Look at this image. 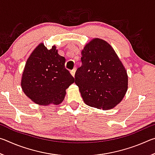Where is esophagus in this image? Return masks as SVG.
Segmentation results:
<instances>
[{"mask_svg":"<svg viewBox=\"0 0 155 155\" xmlns=\"http://www.w3.org/2000/svg\"><path fill=\"white\" fill-rule=\"evenodd\" d=\"M75 72H76V68H74V69L72 70L71 71H70V73H71V74L73 76V77H74Z\"/></svg>","mask_w":155,"mask_h":155,"instance_id":"1","label":"esophagus"}]
</instances>
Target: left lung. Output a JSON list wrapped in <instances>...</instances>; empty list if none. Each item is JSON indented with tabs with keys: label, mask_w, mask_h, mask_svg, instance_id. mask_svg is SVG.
<instances>
[{
	"label": "left lung",
	"mask_w": 155,
	"mask_h": 155,
	"mask_svg": "<svg viewBox=\"0 0 155 155\" xmlns=\"http://www.w3.org/2000/svg\"><path fill=\"white\" fill-rule=\"evenodd\" d=\"M81 55L75 83L84 103L99 109L114 108L128 89L127 70L116 52L106 41L94 38L86 44Z\"/></svg>",
	"instance_id": "1"
}]
</instances>
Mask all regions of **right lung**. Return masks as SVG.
<instances>
[{
  "label": "right lung",
  "mask_w": 155,
  "mask_h": 155,
  "mask_svg": "<svg viewBox=\"0 0 155 155\" xmlns=\"http://www.w3.org/2000/svg\"><path fill=\"white\" fill-rule=\"evenodd\" d=\"M65 62L55 46L48 50L43 43L39 44L28 57L22 72L21 87L26 96L40 105L61 104L65 90L74 82Z\"/></svg>",
  "instance_id": "1"
}]
</instances>
